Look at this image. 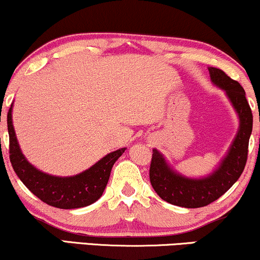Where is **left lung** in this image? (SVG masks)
<instances>
[{
    "label": "left lung",
    "instance_id": "obj_1",
    "mask_svg": "<svg viewBox=\"0 0 260 260\" xmlns=\"http://www.w3.org/2000/svg\"><path fill=\"white\" fill-rule=\"evenodd\" d=\"M208 70L212 82L226 92L240 116V129L229 154L220 167L205 179H187L174 173L157 150L152 152L150 164V183L157 195L172 205L185 208L205 207L224 195L241 177L248 156L253 115L245 89L220 69L209 68Z\"/></svg>",
    "mask_w": 260,
    "mask_h": 260
}]
</instances>
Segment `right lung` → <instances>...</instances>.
<instances>
[{"mask_svg": "<svg viewBox=\"0 0 260 260\" xmlns=\"http://www.w3.org/2000/svg\"><path fill=\"white\" fill-rule=\"evenodd\" d=\"M7 124L9 134V160L14 172L34 195L47 205L57 208H81L95 202L104 192L110 178L112 166L126 150V148H123L110 152L94 166H92L89 170L75 177H53L36 170L25 160L21 154L12 124V106L8 110Z\"/></svg>", "mask_w": 260, "mask_h": 260, "instance_id": "obj_1", "label": "right lung"}]
</instances>
